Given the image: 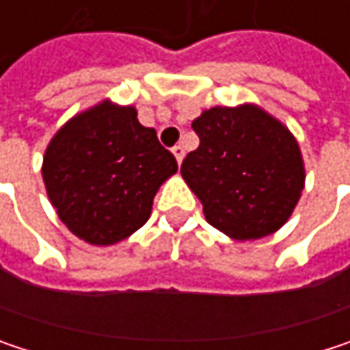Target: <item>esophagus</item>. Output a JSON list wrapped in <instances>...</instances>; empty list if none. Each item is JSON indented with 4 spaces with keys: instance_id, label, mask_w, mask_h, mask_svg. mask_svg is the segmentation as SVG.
I'll return each mask as SVG.
<instances>
[{
    "instance_id": "obj_1",
    "label": "esophagus",
    "mask_w": 350,
    "mask_h": 350,
    "mask_svg": "<svg viewBox=\"0 0 350 350\" xmlns=\"http://www.w3.org/2000/svg\"><path fill=\"white\" fill-rule=\"evenodd\" d=\"M172 154H174V158L178 164L184 160V148H182V146H174V148H172Z\"/></svg>"
}]
</instances>
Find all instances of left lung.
<instances>
[{
	"instance_id": "1",
	"label": "left lung",
	"mask_w": 350,
	"mask_h": 350,
	"mask_svg": "<svg viewBox=\"0 0 350 350\" xmlns=\"http://www.w3.org/2000/svg\"><path fill=\"white\" fill-rule=\"evenodd\" d=\"M200 144L180 172L200 198L206 221L233 239L278 231L304 188L292 133L259 107H215L192 121Z\"/></svg>"
}]
</instances>
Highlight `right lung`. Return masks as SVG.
<instances>
[{"instance_id":"add662e5","label":"right lung","mask_w":350,"mask_h":350,"mask_svg":"<svg viewBox=\"0 0 350 350\" xmlns=\"http://www.w3.org/2000/svg\"><path fill=\"white\" fill-rule=\"evenodd\" d=\"M176 170V158L133 107L101 103L54 135L42 176L60 221L77 237L113 245L150 219L160 184Z\"/></svg>"}]
</instances>
